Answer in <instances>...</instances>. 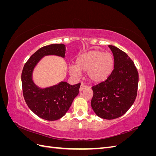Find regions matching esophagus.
I'll return each instance as SVG.
<instances>
[{
    "label": "esophagus",
    "mask_w": 156,
    "mask_h": 156,
    "mask_svg": "<svg viewBox=\"0 0 156 156\" xmlns=\"http://www.w3.org/2000/svg\"><path fill=\"white\" fill-rule=\"evenodd\" d=\"M87 88V87L86 85H84V84H81V87H80V88H79V91L81 92L83 90L86 89Z\"/></svg>",
    "instance_id": "34e87169"
}]
</instances>
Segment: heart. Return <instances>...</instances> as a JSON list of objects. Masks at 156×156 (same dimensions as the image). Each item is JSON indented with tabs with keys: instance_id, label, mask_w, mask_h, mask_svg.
I'll return each mask as SVG.
<instances>
[{
	"instance_id": "obj_1",
	"label": "heart",
	"mask_w": 156,
	"mask_h": 156,
	"mask_svg": "<svg viewBox=\"0 0 156 156\" xmlns=\"http://www.w3.org/2000/svg\"><path fill=\"white\" fill-rule=\"evenodd\" d=\"M114 64L115 60L112 54L92 50L78 56L74 66L69 68V73L77 75L79 72H87L88 79L91 82L101 83L110 76Z\"/></svg>"
}]
</instances>
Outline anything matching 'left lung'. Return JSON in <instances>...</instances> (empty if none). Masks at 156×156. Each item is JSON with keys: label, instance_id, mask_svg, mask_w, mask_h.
I'll use <instances>...</instances> for the list:
<instances>
[{"label": "left lung", "instance_id": "1", "mask_svg": "<svg viewBox=\"0 0 156 156\" xmlns=\"http://www.w3.org/2000/svg\"><path fill=\"white\" fill-rule=\"evenodd\" d=\"M115 60L114 69L105 81L93 86L91 106L96 114L107 120L117 119L128 111L137 94L139 73L125 52L108 45Z\"/></svg>", "mask_w": 156, "mask_h": 156}]
</instances>
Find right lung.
I'll list each match as a JSON object with an SVG mask.
<instances>
[{
  "label": "right lung",
  "instance_id": "add662e5",
  "mask_svg": "<svg viewBox=\"0 0 156 156\" xmlns=\"http://www.w3.org/2000/svg\"><path fill=\"white\" fill-rule=\"evenodd\" d=\"M65 53L66 47L62 44L44 46L30 56L23 69L21 82L25 102L33 112L47 120H58L67 112L74 98L78 95L81 83L71 85L62 81L42 89L33 82L32 71L43 56L53 55L64 57Z\"/></svg>",
  "mask_w": 156,
  "mask_h": 156
}]
</instances>
